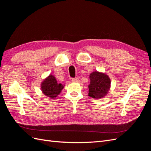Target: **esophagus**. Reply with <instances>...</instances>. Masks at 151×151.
Segmentation results:
<instances>
[{
    "label": "esophagus",
    "mask_w": 151,
    "mask_h": 151,
    "mask_svg": "<svg viewBox=\"0 0 151 151\" xmlns=\"http://www.w3.org/2000/svg\"><path fill=\"white\" fill-rule=\"evenodd\" d=\"M78 81H79V78H77V77H75V78L72 79V81L74 82V83H77V82H78Z\"/></svg>",
    "instance_id": "1"
}]
</instances>
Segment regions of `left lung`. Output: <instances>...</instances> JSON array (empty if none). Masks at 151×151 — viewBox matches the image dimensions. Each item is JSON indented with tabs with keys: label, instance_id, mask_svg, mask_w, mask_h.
<instances>
[{
	"label": "left lung",
	"instance_id": "obj_1",
	"mask_svg": "<svg viewBox=\"0 0 151 151\" xmlns=\"http://www.w3.org/2000/svg\"><path fill=\"white\" fill-rule=\"evenodd\" d=\"M90 84L89 88V96L95 99L104 97L110 88L111 81L109 77L104 73L95 71L89 76Z\"/></svg>",
	"mask_w": 151,
	"mask_h": 151
}]
</instances>
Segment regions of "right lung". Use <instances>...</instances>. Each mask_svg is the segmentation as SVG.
I'll return each instance as SVG.
<instances>
[{"label":"right lung","mask_w":151,"mask_h":151,"mask_svg":"<svg viewBox=\"0 0 151 151\" xmlns=\"http://www.w3.org/2000/svg\"><path fill=\"white\" fill-rule=\"evenodd\" d=\"M43 93L51 99L55 98L60 93L63 86L62 84H58L53 76L50 75L45 79L41 85Z\"/></svg>","instance_id":"add662e5"}]
</instances>
